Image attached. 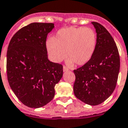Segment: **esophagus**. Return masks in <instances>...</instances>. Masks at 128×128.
<instances>
[{"mask_svg": "<svg viewBox=\"0 0 128 128\" xmlns=\"http://www.w3.org/2000/svg\"><path fill=\"white\" fill-rule=\"evenodd\" d=\"M63 70H64V72L68 71V68L67 67L65 66H63Z\"/></svg>", "mask_w": 128, "mask_h": 128, "instance_id": "34e87169", "label": "esophagus"}]
</instances>
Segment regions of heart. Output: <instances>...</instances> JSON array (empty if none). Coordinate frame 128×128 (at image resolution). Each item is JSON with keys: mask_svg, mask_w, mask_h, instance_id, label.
<instances>
[{"mask_svg": "<svg viewBox=\"0 0 128 128\" xmlns=\"http://www.w3.org/2000/svg\"><path fill=\"white\" fill-rule=\"evenodd\" d=\"M97 36L91 28L68 27L58 30L47 41L46 48L52 61L58 63L66 58L68 64L78 66L90 61L95 52Z\"/></svg>", "mask_w": 128, "mask_h": 128, "instance_id": "1", "label": "heart"}]
</instances>
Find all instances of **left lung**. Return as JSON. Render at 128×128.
I'll list each match as a JSON object with an SVG mask.
<instances>
[{
  "mask_svg": "<svg viewBox=\"0 0 128 128\" xmlns=\"http://www.w3.org/2000/svg\"><path fill=\"white\" fill-rule=\"evenodd\" d=\"M97 33V43L93 56L88 63L74 70V94L86 104L95 106L111 95L120 72L119 52L113 38L98 22H92Z\"/></svg>",
  "mask_w": 128,
  "mask_h": 128,
  "instance_id": "obj_1",
  "label": "left lung"
}]
</instances>
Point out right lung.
Here are the masks:
<instances>
[{
    "mask_svg": "<svg viewBox=\"0 0 128 128\" xmlns=\"http://www.w3.org/2000/svg\"><path fill=\"white\" fill-rule=\"evenodd\" d=\"M54 28L53 23H32L11 38L6 53V73L9 86L24 104L42 107L55 95V86L63 75V66L50 62L46 39Z\"/></svg>",
    "mask_w": 128,
    "mask_h": 128,
    "instance_id": "right-lung-1",
    "label": "right lung"
}]
</instances>
